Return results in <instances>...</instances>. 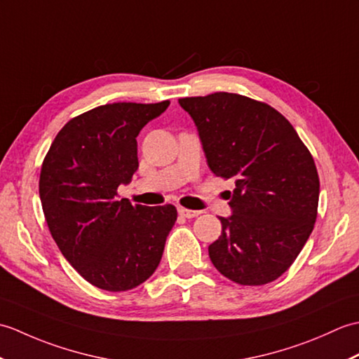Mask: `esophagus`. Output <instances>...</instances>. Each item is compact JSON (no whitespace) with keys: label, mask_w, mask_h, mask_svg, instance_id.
<instances>
[{"label":"esophagus","mask_w":359,"mask_h":359,"mask_svg":"<svg viewBox=\"0 0 359 359\" xmlns=\"http://www.w3.org/2000/svg\"><path fill=\"white\" fill-rule=\"evenodd\" d=\"M177 211H179V215L180 216H184V217H188V219H191V217H197L201 215V211H193V210H187V208H184V207H179L177 208Z\"/></svg>","instance_id":"1"}]
</instances>
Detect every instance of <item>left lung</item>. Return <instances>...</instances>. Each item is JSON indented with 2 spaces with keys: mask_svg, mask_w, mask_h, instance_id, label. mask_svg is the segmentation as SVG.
<instances>
[{
  "mask_svg": "<svg viewBox=\"0 0 359 359\" xmlns=\"http://www.w3.org/2000/svg\"><path fill=\"white\" fill-rule=\"evenodd\" d=\"M197 126L210 170L234 179L230 217L208 247L212 265L241 285H264L294 262L318 216L315 160L270 104L215 93L179 98Z\"/></svg>",
  "mask_w": 359,
  "mask_h": 359,
  "instance_id": "obj_1",
  "label": "left lung"
}]
</instances>
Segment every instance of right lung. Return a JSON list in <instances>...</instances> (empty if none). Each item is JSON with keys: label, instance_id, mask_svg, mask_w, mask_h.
Segmentation results:
<instances>
[{"label": "right lung", "instance_id": "add662e5", "mask_svg": "<svg viewBox=\"0 0 359 359\" xmlns=\"http://www.w3.org/2000/svg\"><path fill=\"white\" fill-rule=\"evenodd\" d=\"M168 106L123 102L83 112L43 160L40 199L52 238L80 276L102 290L126 292L147 280L177 219L174 205H133L117 194L139 168L137 135Z\"/></svg>", "mask_w": 359, "mask_h": 359}]
</instances>
